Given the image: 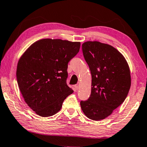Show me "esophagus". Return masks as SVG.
I'll return each mask as SVG.
<instances>
[{
  "label": "esophagus",
  "instance_id": "1",
  "mask_svg": "<svg viewBox=\"0 0 147 147\" xmlns=\"http://www.w3.org/2000/svg\"><path fill=\"white\" fill-rule=\"evenodd\" d=\"M74 88H75V89H76V90H78V89H79V88H80L79 84H76V85L74 86Z\"/></svg>",
  "mask_w": 147,
  "mask_h": 147
}]
</instances>
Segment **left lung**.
I'll return each mask as SVG.
<instances>
[{"label": "left lung", "instance_id": "left-lung-1", "mask_svg": "<svg viewBox=\"0 0 147 147\" xmlns=\"http://www.w3.org/2000/svg\"><path fill=\"white\" fill-rule=\"evenodd\" d=\"M82 53L90 69L91 95L80 106L89 119L99 121L110 115L123 102L131 86L125 58L116 49L98 41L82 44Z\"/></svg>", "mask_w": 147, "mask_h": 147}]
</instances>
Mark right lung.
Wrapping results in <instances>:
<instances>
[{
    "instance_id": "1",
    "label": "right lung",
    "mask_w": 147,
    "mask_h": 147,
    "mask_svg": "<svg viewBox=\"0 0 147 147\" xmlns=\"http://www.w3.org/2000/svg\"><path fill=\"white\" fill-rule=\"evenodd\" d=\"M80 47V42L43 39L32 44L20 58L17 84L26 103L38 115L56 114L73 93L67 85L68 63Z\"/></svg>"
}]
</instances>
